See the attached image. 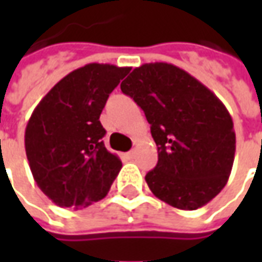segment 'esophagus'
Returning a JSON list of instances; mask_svg holds the SVG:
<instances>
[{"label": "esophagus", "mask_w": 262, "mask_h": 262, "mask_svg": "<svg viewBox=\"0 0 262 262\" xmlns=\"http://www.w3.org/2000/svg\"><path fill=\"white\" fill-rule=\"evenodd\" d=\"M126 157H127V159H135V157H136V151H135V150H132V151H129V153H126Z\"/></svg>", "instance_id": "1"}]
</instances>
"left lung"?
<instances>
[{"label":"left lung","instance_id":"8db88e82","mask_svg":"<svg viewBox=\"0 0 262 262\" xmlns=\"http://www.w3.org/2000/svg\"><path fill=\"white\" fill-rule=\"evenodd\" d=\"M120 90L144 111L159 163L146 176L163 202L195 210L225 188L236 153L233 120L223 102L195 77L168 63H146Z\"/></svg>","mask_w":262,"mask_h":262}]
</instances>
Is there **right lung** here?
Segmentation results:
<instances>
[{"instance_id": "add662e5", "label": "right lung", "mask_w": 262, "mask_h": 262, "mask_svg": "<svg viewBox=\"0 0 262 262\" xmlns=\"http://www.w3.org/2000/svg\"><path fill=\"white\" fill-rule=\"evenodd\" d=\"M130 67L90 64L71 71L37 103L25 129L32 176L60 208H86L106 196L122 161L103 146L99 116Z\"/></svg>"}]
</instances>
